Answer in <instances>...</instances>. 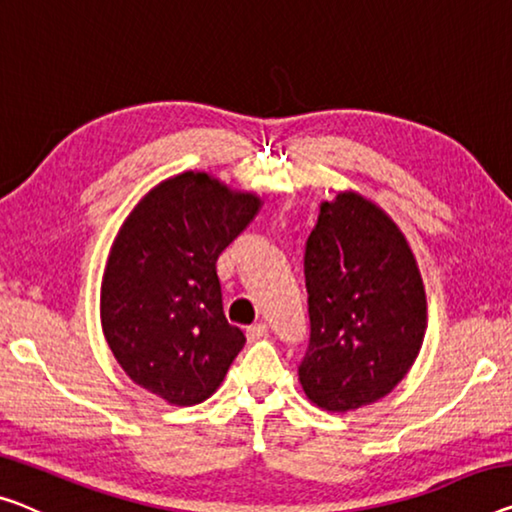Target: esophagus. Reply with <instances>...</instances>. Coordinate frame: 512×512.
<instances>
[{
	"label": "esophagus",
	"mask_w": 512,
	"mask_h": 512,
	"mask_svg": "<svg viewBox=\"0 0 512 512\" xmlns=\"http://www.w3.org/2000/svg\"><path fill=\"white\" fill-rule=\"evenodd\" d=\"M246 335H248V340H250V342L262 340L264 335H266V324H264V322H259V324L248 326V329H246Z\"/></svg>",
	"instance_id": "1"
}]
</instances>
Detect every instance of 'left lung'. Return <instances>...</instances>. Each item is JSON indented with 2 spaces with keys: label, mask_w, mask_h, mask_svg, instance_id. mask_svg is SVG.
Here are the masks:
<instances>
[{
  "label": "left lung",
  "mask_w": 512,
  "mask_h": 512,
  "mask_svg": "<svg viewBox=\"0 0 512 512\" xmlns=\"http://www.w3.org/2000/svg\"><path fill=\"white\" fill-rule=\"evenodd\" d=\"M303 269V393L333 414L384 398L414 365L427 326L423 278L400 227L363 195L338 193L319 207Z\"/></svg>",
  "instance_id": "8db88e82"
}]
</instances>
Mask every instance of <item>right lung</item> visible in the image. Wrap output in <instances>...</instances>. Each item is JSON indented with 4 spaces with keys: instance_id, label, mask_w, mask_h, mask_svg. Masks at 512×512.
Listing matches in <instances>:
<instances>
[{
    "instance_id": "1",
    "label": "right lung",
    "mask_w": 512,
    "mask_h": 512,
    "mask_svg": "<svg viewBox=\"0 0 512 512\" xmlns=\"http://www.w3.org/2000/svg\"><path fill=\"white\" fill-rule=\"evenodd\" d=\"M262 200L183 172L137 202L112 243L101 285V324L137 386L177 407L216 393L246 345L227 322L216 262Z\"/></svg>"
}]
</instances>
